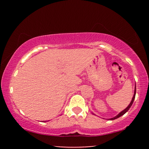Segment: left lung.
<instances>
[{"label":"left lung","instance_id":"1","mask_svg":"<svg viewBox=\"0 0 149 149\" xmlns=\"http://www.w3.org/2000/svg\"><path fill=\"white\" fill-rule=\"evenodd\" d=\"M136 85H135V89H134V95H133V97H132V100L131 102H130V104L128 105V107H127V108H126L125 109H124L123 111H122L121 112V113L118 114V115H117V116H115V117H113V118H111V119H110V120H114V119H117V118H119V117H121L122 115H123L124 114L126 113H127V112L128 111H129V109H130V107H132V104H133V102H134V99H135V96H136Z\"/></svg>","mask_w":149,"mask_h":149}]
</instances>
